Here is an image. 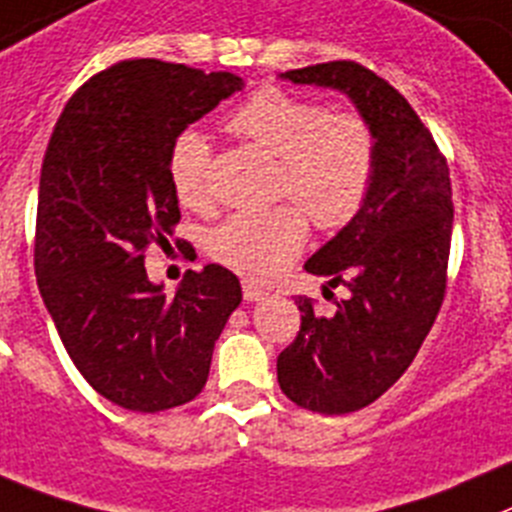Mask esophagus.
Here are the masks:
<instances>
[{
	"label": "esophagus",
	"mask_w": 512,
	"mask_h": 512,
	"mask_svg": "<svg viewBox=\"0 0 512 512\" xmlns=\"http://www.w3.org/2000/svg\"><path fill=\"white\" fill-rule=\"evenodd\" d=\"M266 296L264 289H259V286H253V284H243V299L246 301H261Z\"/></svg>",
	"instance_id": "34e87169"
}]
</instances>
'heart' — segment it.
I'll use <instances>...</instances> for the list:
<instances>
[{
    "label": "heart",
    "mask_w": 512,
    "mask_h": 512,
    "mask_svg": "<svg viewBox=\"0 0 512 512\" xmlns=\"http://www.w3.org/2000/svg\"><path fill=\"white\" fill-rule=\"evenodd\" d=\"M226 125L279 160L276 196L291 203L228 216L208 233V253L246 279L269 281L304 248V212L314 226L332 231L362 211L377 173V133L364 115L332 113L324 102L274 85L253 92ZM211 160V143L198 130H183L173 140L168 178L183 206L208 203Z\"/></svg>",
    "instance_id": "b5f03b06"
}]
</instances>
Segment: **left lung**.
<instances>
[{"label": "left lung", "mask_w": 512, "mask_h": 512, "mask_svg": "<svg viewBox=\"0 0 512 512\" xmlns=\"http://www.w3.org/2000/svg\"><path fill=\"white\" fill-rule=\"evenodd\" d=\"M296 85L342 90L372 123L377 173L362 211L304 264L344 284L337 314L299 296L301 326L279 354L281 392L304 410L347 415L397 382L430 334L447 289L452 186L445 155L410 102L352 60L284 72Z\"/></svg>", "instance_id": "1"}]
</instances>
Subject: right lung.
Instances as JSON below:
<instances>
[{"instance_id": "right-lung-1", "label": "right lung", "mask_w": 512, "mask_h": 512, "mask_svg": "<svg viewBox=\"0 0 512 512\" xmlns=\"http://www.w3.org/2000/svg\"><path fill=\"white\" fill-rule=\"evenodd\" d=\"M241 87L231 72L123 60L67 100L47 143L37 286L82 377L125 410L160 412L198 397L216 339L241 304L236 274L218 264L188 271L175 296L145 271L148 246H170L180 221L170 145Z\"/></svg>"}]
</instances>
